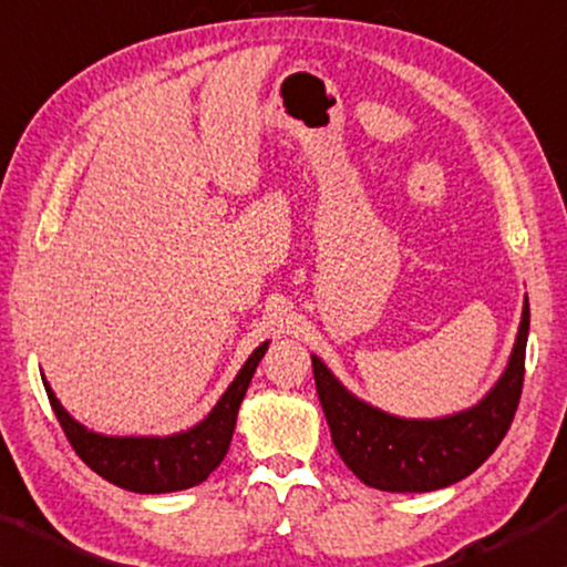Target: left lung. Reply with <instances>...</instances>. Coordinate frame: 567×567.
I'll use <instances>...</instances> for the list:
<instances>
[{
  "label": "left lung",
  "mask_w": 567,
  "mask_h": 567,
  "mask_svg": "<svg viewBox=\"0 0 567 567\" xmlns=\"http://www.w3.org/2000/svg\"><path fill=\"white\" fill-rule=\"evenodd\" d=\"M529 300L511 362L497 386L470 412L443 420H399L347 394L319 358L313 379L331 441L365 485L386 493H430L470 477L508 433L524 389Z\"/></svg>",
  "instance_id": "left-lung-1"
}]
</instances>
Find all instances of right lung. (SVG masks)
Masks as SVG:
<instances>
[{"label":"right lung","mask_w":567,"mask_h":567,"mask_svg":"<svg viewBox=\"0 0 567 567\" xmlns=\"http://www.w3.org/2000/svg\"><path fill=\"white\" fill-rule=\"evenodd\" d=\"M264 352H267V342L256 347L205 422L171 437H105L90 433L64 412L49 383L43 386H47L51 410H54L66 441L90 470L113 485L132 489V493H176V489L205 482L228 454L238 406L244 402Z\"/></svg>","instance_id":"add662e5"}]
</instances>
